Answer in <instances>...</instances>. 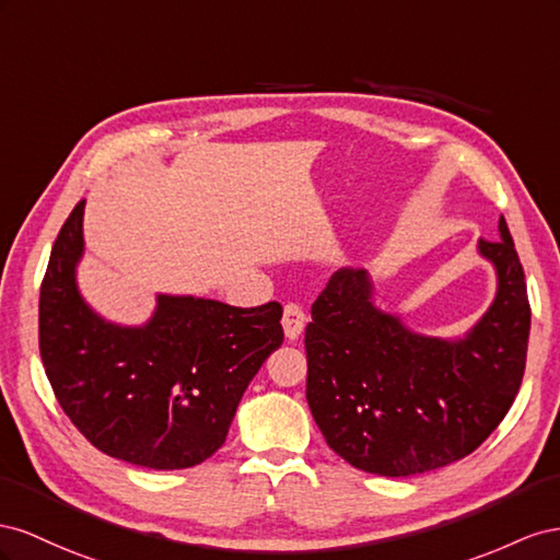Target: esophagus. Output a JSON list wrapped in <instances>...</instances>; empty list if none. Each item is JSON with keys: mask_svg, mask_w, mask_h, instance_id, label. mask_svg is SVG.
I'll use <instances>...</instances> for the list:
<instances>
[{"mask_svg": "<svg viewBox=\"0 0 560 560\" xmlns=\"http://www.w3.org/2000/svg\"><path fill=\"white\" fill-rule=\"evenodd\" d=\"M281 326H283V332L285 338H289L291 342L298 340L302 330H305L307 326V314L302 312L300 305H293V302H289V305L283 307V318H281Z\"/></svg>", "mask_w": 560, "mask_h": 560, "instance_id": "34e87169", "label": "esophagus"}]
</instances>
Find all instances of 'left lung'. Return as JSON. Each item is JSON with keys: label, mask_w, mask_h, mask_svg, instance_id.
Here are the masks:
<instances>
[{"label": "left lung", "mask_w": 560, "mask_h": 560, "mask_svg": "<svg viewBox=\"0 0 560 560\" xmlns=\"http://www.w3.org/2000/svg\"><path fill=\"white\" fill-rule=\"evenodd\" d=\"M476 250L494 269L486 314L455 338L412 330L375 305V283L342 267L312 307L305 330L307 404L330 448L361 471L401 478L474 453L518 394L530 305L514 238Z\"/></svg>", "instance_id": "left-lung-1"}]
</instances>
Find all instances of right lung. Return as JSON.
Listing matches in <instances>:
<instances>
[{
  "mask_svg": "<svg viewBox=\"0 0 560 560\" xmlns=\"http://www.w3.org/2000/svg\"><path fill=\"white\" fill-rule=\"evenodd\" d=\"M84 206L62 225L39 293V351L60 408L105 455L156 471L209 459L238 401L283 342L281 305L156 293L140 326L95 312L77 283Z\"/></svg>",
  "mask_w": 560,
  "mask_h": 560,
  "instance_id": "right-lung-1",
  "label": "right lung"
}]
</instances>
